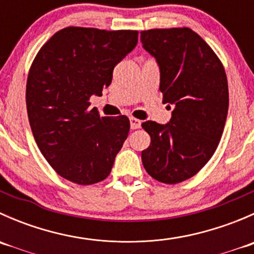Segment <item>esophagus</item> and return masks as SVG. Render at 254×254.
Instances as JSON below:
<instances>
[{
    "label": "esophagus",
    "instance_id": "34e87169",
    "mask_svg": "<svg viewBox=\"0 0 254 254\" xmlns=\"http://www.w3.org/2000/svg\"><path fill=\"white\" fill-rule=\"evenodd\" d=\"M130 127L131 129H139L141 127V120L136 119V118H130Z\"/></svg>",
    "mask_w": 254,
    "mask_h": 254
}]
</instances>
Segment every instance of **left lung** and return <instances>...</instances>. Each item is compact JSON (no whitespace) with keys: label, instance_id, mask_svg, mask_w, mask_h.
<instances>
[{"label":"left lung","instance_id":"8db88e82","mask_svg":"<svg viewBox=\"0 0 254 254\" xmlns=\"http://www.w3.org/2000/svg\"><path fill=\"white\" fill-rule=\"evenodd\" d=\"M141 43L161 70L163 103L175 106L166 125L147 120L151 143L141 152L146 172L177 184L195 176L216 151L229 111L225 68L190 28L142 30Z\"/></svg>","mask_w":254,"mask_h":254}]
</instances>
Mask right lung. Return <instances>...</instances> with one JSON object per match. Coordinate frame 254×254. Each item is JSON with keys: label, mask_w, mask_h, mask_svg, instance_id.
Listing matches in <instances>:
<instances>
[{"label": "right lung", "mask_w": 254, "mask_h": 254, "mask_svg": "<svg viewBox=\"0 0 254 254\" xmlns=\"http://www.w3.org/2000/svg\"><path fill=\"white\" fill-rule=\"evenodd\" d=\"M137 30L67 27L40 48L27 79L33 136L63 178L89 186L111 173L127 140V115L101 117L91 96H102L113 70L137 44Z\"/></svg>", "instance_id": "add662e5"}]
</instances>
